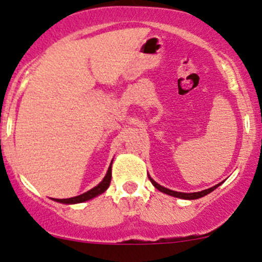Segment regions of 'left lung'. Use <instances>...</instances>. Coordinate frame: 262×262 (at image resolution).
I'll use <instances>...</instances> for the list:
<instances>
[{"label":"left lung","instance_id":"8db88e82","mask_svg":"<svg viewBox=\"0 0 262 262\" xmlns=\"http://www.w3.org/2000/svg\"><path fill=\"white\" fill-rule=\"evenodd\" d=\"M149 180H150V181H151L152 185H154V187L158 188L160 192H164V193L169 194V196H172V197L182 198V200H197V198L204 197V196H207V194H208V193H210V192H212V191H214V189L217 188L218 186L222 185V183H218V185L213 186V187H210V188L203 189V191H201V192H193V193H185V192H176V191H172V189L162 187L161 185H159L158 182H155L154 180H152L150 176H149Z\"/></svg>","mask_w":262,"mask_h":262}]
</instances>
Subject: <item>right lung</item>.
<instances>
[{
	"instance_id": "right-lung-1",
	"label": "right lung",
	"mask_w": 262,
	"mask_h": 262,
	"mask_svg": "<svg viewBox=\"0 0 262 262\" xmlns=\"http://www.w3.org/2000/svg\"><path fill=\"white\" fill-rule=\"evenodd\" d=\"M111 179H112V162H111L110 167H108V171H107L106 176H104V179L102 180V181L98 183V185L96 186V187L91 188V189H90V191L85 192V193L80 194V196L71 197V198H65V200H56V198H53V200L56 201V202L65 203V204H75V203L86 202V201L91 200V198H95V197H97L98 194L103 193V192L106 191L108 187H110Z\"/></svg>"
}]
</instances>
